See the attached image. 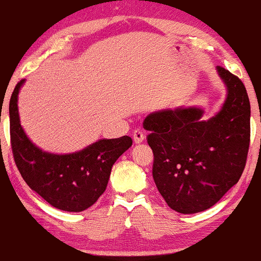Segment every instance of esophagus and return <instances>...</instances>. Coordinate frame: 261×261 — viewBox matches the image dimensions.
<instances>
[{"label":"esophagus","instance_id":"34e87169","mask_svg":"<svg viewBox=\"0 0 261 261\" xmlns=\"http://www.w3.org/2000/svg\"><path fill=\"white\" fill-rule=\"evenodd\" d=\"M133 139L136 143L143 142V140H145V134H143L142 131H140V130H135L134 134H133Z\"/></svg>","mask_w":261,"mask_h":261}]
</instances>
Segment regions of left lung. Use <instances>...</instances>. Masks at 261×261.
Here are the masks:
<instances>
[{"label": "left lung", "mask_w": 261, "mask_h": 261, "mask_svg": "<svg viewBox=\"0 0 261 261\" xmlns=\"http://www.w3.org/2000/svg\"><path fill=\"white\" fill-rule=\"evenodd\" d=\"M227 87L222 109L201 120L199 108L149 114L143 127L153 151L152 174L167 205L180 214L214 206L243 173L250 143V103L241 80L217 66Z\"/></svg>", "instance_id": "8db88e82"}]
</instances>
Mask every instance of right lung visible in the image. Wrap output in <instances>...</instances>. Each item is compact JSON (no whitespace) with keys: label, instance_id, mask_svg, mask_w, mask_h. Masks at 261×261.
Here are the masks:
<instances>
[{"label":"right lung","instance_id":"1","mask_svg":"<svg viewBox=\"0 0 261 261\" xmlns=\"http://www.w3.org/2000/svg\"><path fill=\"white\" fill-rule=\"evenodd\" d=\"M17 83L10 100V134L14 162L28 187L54 207L68 212L85 211L106 191L113 164L133 145L128 136L99 140L80 152L54 154L44 152L20 126Z\"/></svg>","mask_w":261,"mask_h":261}]
</instances>
